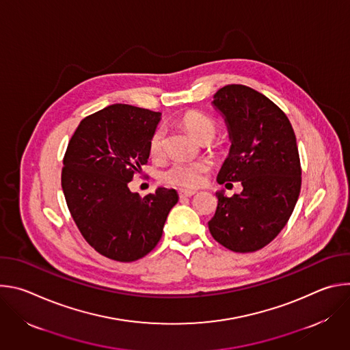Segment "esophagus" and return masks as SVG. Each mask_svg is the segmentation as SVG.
<instances>
[{"label":"esophagus","mask_w":350,"mask_h":350,"mask_svg":"<svg viewBox=\"0 0 350 350\" xmlns=\"http://www.w3.org/2000/svg\"><path fill=\"white\" fill-rule=\"evenodd\" d=\"M195 193H196V191H192V189H180L178 191L180 198H189V196H193Z\"/></svg>","instance_id":"1"}]
</instances>
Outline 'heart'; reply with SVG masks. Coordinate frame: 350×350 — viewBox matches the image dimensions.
I'll return each instance as SVG.
<instances>
[{"label": "heart", "mask_w": 350, "mask_h": 350, "mask_svg": "<svg viewBox=\"0 0 350 350\" xmlns=\"http://www.w3.org/2000/svg\"><path fill=\"white\" fill-rule=\"evenodd\" d=\"M181 124L199 141L208 144L217 133V123L213 118L199 112L188 111L181 118ZM167 131L163 126L158 127L149 139V152L152 158H162L166 152ZM212 165L209 161H180L173 163L162 174V180L178 188H196L202 185Z\"/></svg>", "instance_id": "b5f03b06"}]
</instances>
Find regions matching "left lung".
<instances>
[{
  "instance_id": "1",
  "label": "left lung",
  "mask_w": 350,
  "mask_h": 350,
  "mask_svg": "<svg viewBox=\"0 0 350 350\" xmlns=\"http://www.w3.org/2000/svg\"><path fill=\"white\" fill-rule=\"evenodd\" d=\"M212 104L223 115L231 139L217 183L241 181L243 189L231 198L216 192L219 202L209 231L232 252H255L285 227L301 192L296 137L286 115L251 87L224 85Z\"/></svg>"
}]
</instances>
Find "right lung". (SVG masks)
Masks as SVG:
<instances>
[{"label": "right lung", "instance_id": "1", "mask_svg": "<svg viewBox=\"0 0 350 350\" xmlns=\"http://www.w3.org/2000/svg\"><path fill=\"white\" fill-rule=\"evenodd\" d=\"M159 112L115 104L84 118L72 135L62 169L69 212L98 254L134 262L159 242L176 189L158 188L141 198L129 189L149 158Z\"/></svg>", "mask_w": 350, "mask_h": 350}]
</instances>
